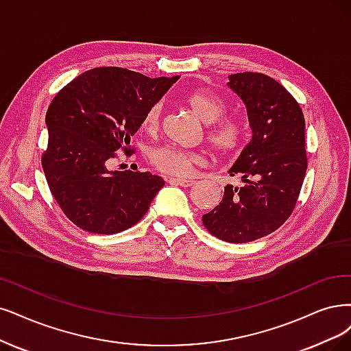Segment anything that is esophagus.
Listing matches in <instances>:
<instances>
[{"instance_id":"34e87169","label":"esophagus","mask_w":351,"mask_h":351,"mask_svg":"<svg viewBox=\"0 0 351 351\" xmlns=\"http://www.w3.org/2000/svg\"><path fill=\"white\" fill-rule=\"evenodd\" d=\"M171 182L178 184V185L184 186V188H189V186H192L193 184H195V180H191V179H180V178H172V179H171Z\"/></svg>"}]
</instances>
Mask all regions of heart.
<instances>
[{"mask_svg":"<svg viewBox=\"0 0 351 351\" xmlns=\"http://www.w3.org/2000/svg\"><path fill=\"white\" fill-rule=\"evenodd\" d=\"M186 106L191 111L195 114L198 119L205 123L211 124L208 132H206V138H208L213 149L221 154H228L236 152L243 143V128L234 120H223L215 123L218 119H221L226 112V107L223 101L215 97L211 93L205 90H193L185 98ZM160 115L162 107L160 104L152 106L145 117H143V128L147 133L158 132L160 125ZM215 124L213 125L212 123ZM150 160L156 169L160 172L173 176H188L192 173L193 167L202 165L204 158L201 153L182 150L173 146H163L154 149L150 154Z\"/></svg>","mask_w":351,"mask_h":351,"instance_id":"heart-1","label":"heart"}]
</instances>
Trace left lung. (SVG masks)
I'll return each mask as SVG.
<instances>
[{
    "mask_svg": "<svg viewBox=\"0 0 351 351\" xmlns=\"http://www.w3.org/2000/svg\"><path fill=\"white\" fill-rule=\"evenodd\" d=\"M227 86L244 104L252 138L230 169L244 186H224L223 201L202 223L228 243H249L278 230L292 214L306 172L305 120L300 104L274 77L243 72Z\"/></svg>",
    "mask_w": 351,
    "mask_h": 351,
    "instance_id": "left-lung-1",
    "label": "left lung"
}]
</instances>
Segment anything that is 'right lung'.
Segmentation results:
<instances>
[{
  "instance_id": "right-lung-1",
  "label": "right lung",
  "mask_w": 351,
  "mask_h": 351,
  "mask_svg": "<svg viewBox=\"0 0 351 351\" xmlns=\"http://www.w3.org/2000/svg\"><path fill=\"white\" fill-rule=\"evenodd\" d=\"M179 76L149 77L123 68L81 73L46 112L42 166L56 202L71 221L95 234H115L138 223L165 180L150 172L112 171L115 152L130 150L146 111Z\"/></svg>"
}]
</instances>
